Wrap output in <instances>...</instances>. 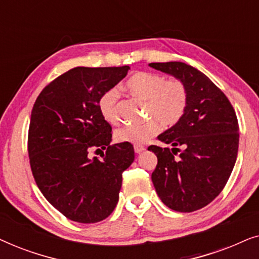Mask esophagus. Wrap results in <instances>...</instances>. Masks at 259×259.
Instances as JSON below:
<instances>
[{"instance_id":"obj_1","label":"esophagus","mask_w":259,"mask_h":259,"mask_svg":"<svg viewBox=\"0 0 259 259\" xmlns=\"http://www.w3.org/2000/svg\"><path fill=\"white\" fill-rule=\"evenodd\" d=\"M146 148H145V146H143V145H134V152L136 153H141V152H144Z\"/></svg>"}]
</instances>
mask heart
Returning a JSON list of instances; mask_svg holds the SVG:
<instances>
[{
  "mask_svg": "<svg viewBox=\"0 0 259 259\" xmlns=\"http://www.w3.org/2000/svg\"><path fill=\"white\" fill-rule=\"evenodd\" d=\"M126 88L133 97L146 101V115L154 119L120 127L115 131V139L120 143L145 144L160 131L158 120L166 126H172L183 118L186 111L189 95L180 80H167L157 73L138 72L127 80ZM118 99L119 91L114 87L106 91L99 99V111L109 123L119 120Z\"/></svg>",
  "mask_w": 259,
  "mask_h": 259,
  "instance_id": "b5f03b06",
  "label": "heart"
}]
</instances>
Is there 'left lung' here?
<instances>
[{
    "label": "left lung",
    "instance_id": "1",
    "mask_svg": "<svg viewBox=\"0 0 259 259\" xmlns=\"http://www.w3.org/2000/svg\"><path fill=\"white\" fill-rule=\"evenodd\" d=\"M148 66L182 81L189 95L183 118L158 136L162 143L171 144L172 150L148 147L158 158L152 183L171 210L197 211L222 192L235 166L239 144L235 109L226 95L194 67L177 61Z\"/></svg>",
    "mask_w": 259,
    "mask_h": 259
}]
</instances>
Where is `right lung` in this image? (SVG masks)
I'll list each match as a JSON object with an SVG mask.
<instances>
[{"label":"right lung","instance_id":"1","mask_svg":"<svg viewBox=\"0 0 259 259\" xmlns=\"http://www.w3.org/2000/svg\"><path fill=\"white\" fill-rule=\"evenodd\" d=\"M128 69L76 67L46 86L34 104L28 133L31 172L46 199L73 222L107 218L118 204L122 172L134 160L132 145H111L112 127L98 106ZM91 148L106 154L90 158Z\"/></svg>","mask_w":259,"mask_h":259}]
</instances>
